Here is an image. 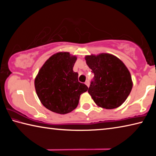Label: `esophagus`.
I'll list each match as a JSON object with an SVG mask.
<instances>
[{"mask_svg":"<svg viewBox=\"0 0 156 156\" xmlns=\"http://www.w3.org/2000/svg\"><path fill=\"white\" fill-rule=\"evenodd\" d=\"M84 84H85L88 87H89V80H87V81L85 82V83H84Z\"/></svg>","mask_w":156,"mask_h":156,"instance_id":"1","label":"esophagus"}]
</instances>
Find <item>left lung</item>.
Here are the masks:
<instances>
[{
    "instance_id": "obj_1",
    "label": "left lung",
    "mask_w": 156,
    "mask_h": 156,
    "mask_svg": "<svg viewBox=\"0 0 156 156\" xmlns=\"http://www.w3.org/2000/svg\"><path fill=\"white\" fill-rule=\"evenodd\" d=\"M94 73L88 93L98 106L112 109L123 104L133 87L131 73L122 60L102 53L84 57Z\"/></svg>"
}]
</instances>
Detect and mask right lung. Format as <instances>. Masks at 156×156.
Instances as JSON below:
<instances>
[{"mask_svg": "<svg viewBox=\"0 0 156 156\" xmlns=\"http://www.w3.org/2000/svg\"><path fill=\"white\" fill-rule=\"evenodd\" d=\"M77 60L69 52L56 53L46 60L34 80L41 103L51 112L66 114L77 107L80 96L87 91L78 82V73L73 71Z\"/></svg>", "mask_w": 156, "mask_h": 156, "instance_id": "1", "label": "right lung"}]
</instances>
